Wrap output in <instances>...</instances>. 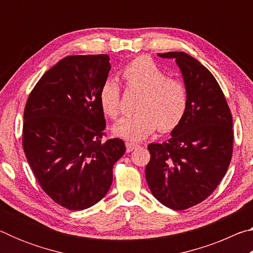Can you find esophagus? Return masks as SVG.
Segmentation results:
<instances>
[{
    "mask_svg": "<svg viewBox=\"0 0 253 253\" xmlns=\"http://www.w3.org/2000/svg\"><path fill=\"white\" fill-rule=\"evenodd\" d=\"M138 147H139V145H137V144H135V143H129V142L126 143V149H127L128 153L132 152V151H134V149L138 148Z\"/></svg>",
    "mask_w": 253,
    "mask_h": 253,
    "instance_id": "34e87169",
    "label": "esophagus"
}]
</instances>
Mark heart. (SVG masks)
<instances>
[{"label": "heart", "mask_w": 253, "mask_h": 253, "mask_svg": "<svg viewBox=\"0 0 253 253\" xmlns=\"http://www.w3.org/2000/svg\"><path fill=\"white\" fill-rule=\"evenodd\" d=\"M126 84L143 90L137 109L123 117L113 132L124 139L138 142L153 134L158 127L169 131L176 127L187 108V90L181 80L169 78L165 70L148 57H137L122 72ZM101 109L111 119L121 114V88L115 80H107L99 92Z\"/></svg>", "instance_id": "b5f03b06"}]
</instances>
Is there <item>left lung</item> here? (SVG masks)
<instances>
[{"label":"left lung","mask_w":253,"mask_h":253,"mask_svg":"<svg viewBox=\"0 0 253 253\" xmlns=\"http://www.w3.org/2000/svg\"><path fill=\"white\" fill-rule=\"evenodd\" d=\"M174 59L187 90V108L166 143L148 145L145 176L157 201L186 210L212 194L232 157V116L217 81L185 52L157 53Z\"/></svg>","instance_id":"8db88e82"}]
</instances>
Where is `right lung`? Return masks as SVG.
<instances>
[{"instance_id":"obj_1","label":"right lung","mask_w":253,"mask_h":253,"mask_svg":"<svg viewBox=\"0 0 253 253\" xmlns=\"http://www.w3.org/2000/svg\"><path fill=\"white\" fill-rule=\"evenodd\" d=\"M107 54L69 55L42 76L24 108L23 151L34 176L55 203L81 211L104 198L113 166L126 152L102 139L99 92L110 70Z\"/></svg>"}]
</instances>
